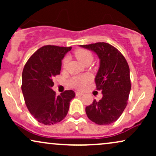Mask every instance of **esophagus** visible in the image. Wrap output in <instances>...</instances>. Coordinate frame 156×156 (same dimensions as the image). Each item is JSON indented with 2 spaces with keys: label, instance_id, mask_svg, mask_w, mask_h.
I'll use <instances>...</instances> for the list:
<instances>
[{
  "label": "esophagus",
  "instance_id": "esophagus-1",
  "mask_svg": "<svg viewBox=\"0 0 156 156\" xmlns=\"http://www.w3.org/2000/svg\"><path fill=\"white\" fill-rule=\"evenodd\" d=\"M83 93H82V92H76V96H81V95H83Z\"/></svg>",
  "mask_w": 156,
  "mask_h": 156
}]
</instances>
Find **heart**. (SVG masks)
<instances>
[{
	"label": "heart",
	"mask_w": 156,
	"mask_h": 156,
	"mask_svg": "<svg viewBox=\"0 0 156 156\" xmlns=\"http://www.w3.org/2000/svg\"><path fill=\"white\" fill-rule=\"evenodd\" d=\"M75 55L80 63L85 64L86 62L90 61L92 62L93 59V55L91 52L87 50L84 49H79L77 50L75 52ZM68 62V58L66 57L64 58L63 61V65L64 67H65L66 64H67ZM91 80V77L89 75H83V76H77V77H73L69 80V84L73 87L76 89H82L87 85Z\"/></svg>",
	"instance_id": "b5f03b06"
}]
</instances>
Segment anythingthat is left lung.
Segmentation results:
<instances>
[{
	"label": "left lung",
	"mask_w": 156,
	"mask_h": 156,
	"mask_svg": "<svg viewBox=\"0 0 156 156\" xmlns=\"http://www.w3.org/2000/svg\"><path fill=\"white\" fill-rule=\"evenodd\" d=\"M98 55L100 67L95 78L97 89L102 91L99 101L86 107L91 121L101 125L114 122L127 105L131 89L130 69L125 57L117 48L105 42L80 45Z\"/></svg>",
	"instance_id": "left-lung-1"
}]
</instances>
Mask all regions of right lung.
Returning <instances> with one entry per match:
<instances>
[{
    "label": "right lung",
    "instance_id": "add662e5",
    "mask_svg": "<svg viewBox=\"0 0 156 156\" xmlns=\"http://www.w3.org/2000/svg\"><path fill=\"white\" fill-rule=\"evenodd\" d=\"M71 47L46 45L26 62L22 74V92L27 108L39 122L46 125L59 122L67 116L74 91L57 96L52 89L53 78L60 74L62 60Z\"/></svg>",
    "mask_w": 156,
    "mask_h": 156
}]
</instances>
